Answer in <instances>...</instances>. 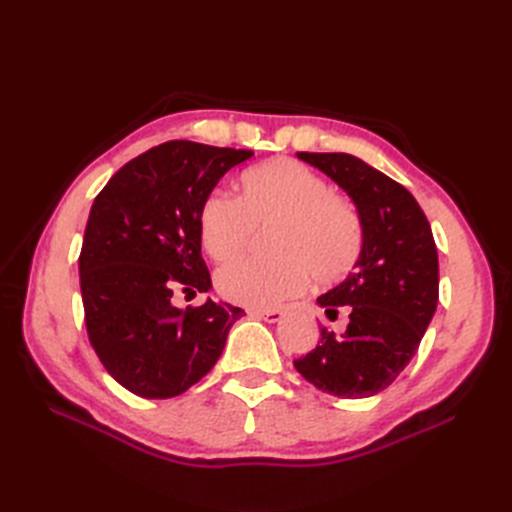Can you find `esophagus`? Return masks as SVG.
Here are the masks:
<instances>
[{
  "mask_svg": "<svg viewBox=\"0 0 512 512\" xmlns=\"http://www.w3.org/2000/svg\"><path fill=\"white\" fill-rule=\"evenodd\" d=\"M250 314H253L255 319H262V321H266V323H277V321H281V317H284V312L281 310H250Z\"/></svg>",
  "mask_w": 512,
  "mask_h": 512,
  "instance_id": "esophagus-1",
  "label": "esophagus"
}]
</instances>
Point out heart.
<instances>
[{
  "instance_id": "b5f03b06",
  "label": "heart",
  "mask_w": 512,
  "mask_h": 512,
  "mask_svg": "<svg viewBox=\"0 0 512 512\" xmlns=\"http://www.w3.org/2000/svg\"><path fill=\"white\" fill-rule=\"evenodd\" d=\"M275 222V257H244L217 273L224 299L273 308L306 290L310 275L321 286L339 284L363 255L365 228L354 204L336 198L328 180L290 158L248 169L239 200L224 191L206 195L198 228L206 253L228 262L248 246L255 228Z\"/></svg>"
}]
</instances>
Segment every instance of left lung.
<instances>
[{
  "mask_svg": "<svg viewBox=\"0 0 512 512\" xmlns=\"http://www.w3.org/2000/svg\"><path fill=\"white\" fill-rule=\"evenodd\" d=\"M350 195L365 228L358 266L317 299L336 319L350 323L341 336L321 328V341L297 358V372L339 398H369L389 387L416 354L438 308V248L416 198L350 154L299 151Z\"/></svg>",
  "mask_w": 512,
  "mask_h": 512,
  "instance_id": "obj_1",
  "label": "left lung"
}]
</instances>
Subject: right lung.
Listing matches in <instances>:
<instances>
[{
	"label": "right lung",
	"mask_w": 512,
	"mask_h": 512,
	"mask_svg": "<svg viewBox=\"0 0 512 512\" xmlns=\"http://www.w3.org/2000/svg\"><path fill=\"white\" fill-rule=\"evenodd\" d=\"M253 151L169 140L118 169L96 195L79 257L90 343L107 372L143 398H173L213 369L244 310L173 295L211 290L202 202Z\"/></svg>",
	"instance_id": "obj_1"
}]
</instances>
